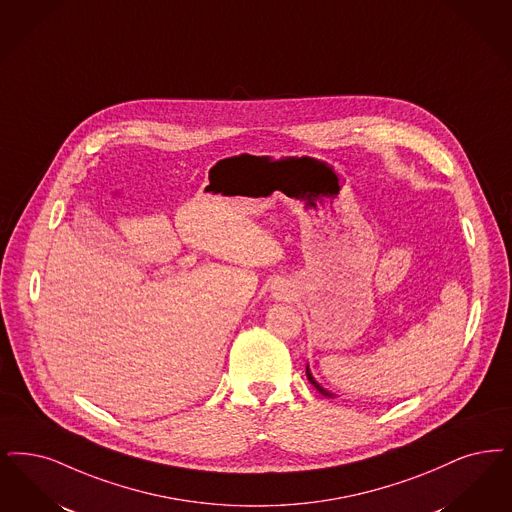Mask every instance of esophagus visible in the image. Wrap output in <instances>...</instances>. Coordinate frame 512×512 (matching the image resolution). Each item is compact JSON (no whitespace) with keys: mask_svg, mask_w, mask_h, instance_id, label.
Listing matches in <instances>:
<instances>
[{"mask_svg":"<svg viewBox=\"0 0 512 512\" xmlns=\"http://www.w3.org/2000/svg\"><path fill=\"white\" fill-rule=\"evenodd\" d=\"M272 297L274 299H278V301H282V299H291V289L284 282H280V284H276V286L272 287Z\"/></svg>","mask_w":512,"mask_h":512,"instance_id":"34e87169","label":"esophagus"}]
</instances>
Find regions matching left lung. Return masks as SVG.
Masks as SVG:
<instances>
[{
	"instance_id": "obj_1",
	"label": "left lung",
	"mask_w": 512,
	"mask_h": 512,
	"mask_svg": "<svg viewBox=\"0 0 512 512\" xmlns=\"http://www.w3.org/2000/svg\"><path fill=\"white\" fill-rule=\"evenodd\" d=\"M307 377H308V381H310V383H312V385H314V389L318 390V392H320V394H322V396H328V398H333V394H331V392H328V390L324 389V387H320V385H318V383H316V381H314V377H312V375H310V371H308V368H307Z\"/></svg>"
}]
</instances>
